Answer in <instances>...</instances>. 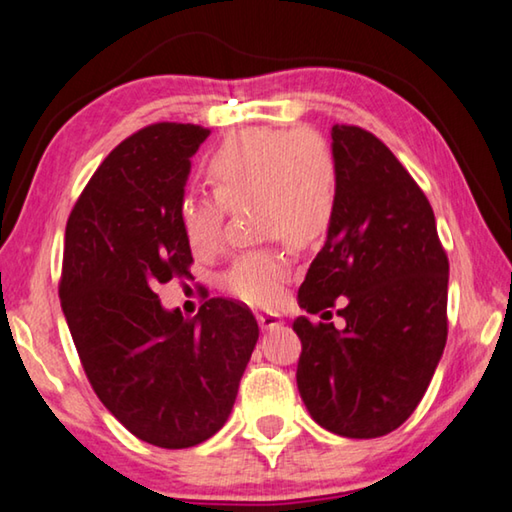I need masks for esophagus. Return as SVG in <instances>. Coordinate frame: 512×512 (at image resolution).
Wrapping results in <instances>:
<instances>
[{
  "label": "esophagus",
  "instance_id": "1",
  "mask_svg": "<svg viewBox=\"0 0 512 512\" xmlns=\"http://www.w3.org/2000/svg\"><path fill=\"white\" fill-rule=\"evenodd\" d=\"M257 323L259 327L264 329V332H273V329H280L284 325V320L277 316V314H257Z\"/></svg>",
  "mask_w": 512,
  "mask_h": 512
}]
</instances>
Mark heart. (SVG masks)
I'll return each mask as SVG.
<instances>
[{"label": "heart", "mask_w": 512, "mask_h": 512, "mask_svg": "<svg viewBox=\"0 0 512 512\" xmlns=\"http://www.w3.org/2000/svg\"><path fill=\"white\" fill-rule=\"evenodd\" d=\"M211 196H185L178 219L196 255H214L223 241L225 210L253 205L259 237H282L309 246L332 228L339 205V169L327 146L307 131L246 128L225 137L205 158ZM291 264L277 250L241 255L225 287L255 307H273L284 296Z\"/></svg>", "instance_id": "b5f03b06"}]
</instances>
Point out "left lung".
Here are the masks:
<instances>
[{
	"label": "left lung",
	"mask_w": 512,
	"mask_h": 512,
	"mask_svg": "<svg viewBox=\"0 0 512 512\" xmlns=\"http://www.w3.org/2000/svg\"><path fill=\"white\" fill-rule=\"evenodd\" d=\"M339 205L298 305V391L320 427L345 438L386 436L409 418L443 357L449 262L422 189L384 142L332 126ZM327 320V318H325Z\"/></svg>",
	"instance_id": "left-lung-1"
}]
</instances>
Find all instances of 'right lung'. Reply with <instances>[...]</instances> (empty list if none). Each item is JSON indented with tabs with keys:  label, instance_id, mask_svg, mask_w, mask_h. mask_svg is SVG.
I'll use <instances>...</instances> for the list:
<instances>
[{
	"label": "right lung",
	"instance_id": "obj_1",
	"mask_svg": "<svg viewBox=\"0 0 512 512\" xmlns=\"http://www.w3.org/2000/svg\"><path fill=\"white\" fill-rule=\"evenodd\" d=\"M210 131L153 124L94 171L65 228L60 300L103 406L144 443L185 449L219 431L259 339L250 309L212 298L194 318L155 289L189 277L178 205Z\"/></svg>",
	"mask_w": 512,
	"mask_h": 512
}]
</instances>
